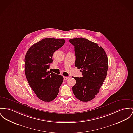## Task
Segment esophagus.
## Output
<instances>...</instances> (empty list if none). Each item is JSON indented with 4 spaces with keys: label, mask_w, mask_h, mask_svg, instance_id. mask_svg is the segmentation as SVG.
I'll return each mask as SVG.
<instances>
[{
    "label": "esophagus",
    "mask_w": 133,
    "mask_h": 133,
    "mask_svg": "<svg viewBox=\"0 0 133 133\" xmlns=\"http://www.w3.org/2000/svg\"><path fill=\"white\" fill-rule=\"evenodd\" d=\"M63 78H64V80H67V79H68L70 77H64Z\"/></svg>",
    "instance_id": "obj_1"
}]
</instances>
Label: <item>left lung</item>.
Wrapping results in <instances>:
<instances>
[{"label": "left lung", "instance_id": "left-lung-1", "mask_svg": "<svg viewBox=\"0 0 133 133\" xmlns=\"http://www.w3.org/2000/svg\"><path fill=\"white\" fill-rule=\"evenodd\" d=\"M69 42L75 47V66L83 77H74L76 83L72 89L80 101H89L95 97L106 78L108 58L103 48L84 38H74Z\"/></svg>", "mask_w": 133, "mask_h": 133}]
</instances>
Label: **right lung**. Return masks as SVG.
<instances>
[{"instance_id": "right-lung-1", "label": "right lung", "mask_w": 133, "mask_h": 133, "mask_svg": "<svg viewBox=\"0 0 133 133\" xmlns=\"http://www.w3.org/2000/svg\"><path fill=\"white\" fill-rule=\"evenodd\" d=\"M64 39L47 38L33 45L25 57V72L31 88L38 98L45 102L52 101L58 95L63 81L62 76L47 71L54 52L62 47Z\"/></svg>"}]
</instances>
